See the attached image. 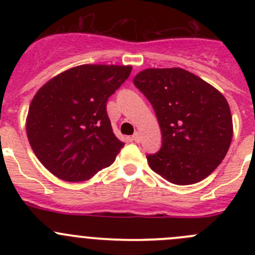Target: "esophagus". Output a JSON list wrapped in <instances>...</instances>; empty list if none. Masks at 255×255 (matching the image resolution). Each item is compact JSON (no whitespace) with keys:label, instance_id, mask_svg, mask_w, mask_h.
Instances as JSON below:
<instances>
[{"label":"esophagus","instance_id":"esophagus-1","mask_svg":"<svg viewBox=\"0 0 255 255\" xmlns=\"http://www.w3.org/2000/svg\"><path fill=\"white\" fill-rule=\"evenodd\" d=\"M132 139L134 140L135 143H139L140 140H142V135H140V133H139V132H135L134 134L132 135Z\"/></svg>","mask_w":255,"mask_h":255}]
</instances>
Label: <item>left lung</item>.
I'll return each mask as SVG.
<instances>
[{"instance_id":"obj_1","label":"left lung","mask_w":255,"mask_h":255,"mask_svg":"<svg viewBox=\"0 0 255 255\" xmlns=\"http://www.w3.org/2000/svg\"><path fill=\"white\" fill-rule=\"evenodd\" d=\"M133 82L160 126V150L146 155L151 170L175 185L196 184L210 175L232 142V116L225 96L181 68L145 69Z\"/></svg>"}]
</instances>
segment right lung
<instances>
[{"label":"right lung","mask_w":255,"mask_h":255,"mask_svg":"<svg viewBox=\"0 0 255 255\" xmlns=\"http://www.w3.org/2000/svg\"><path fill=\"white\" fill-rule=\"evenodd\" d=\"M130 65H80L40 87L28 110L27 137L40 163L69 182L91 179L123 148L106 111Z\"/></svg>","instance_id":"right-lung-1"}]
</instances>
